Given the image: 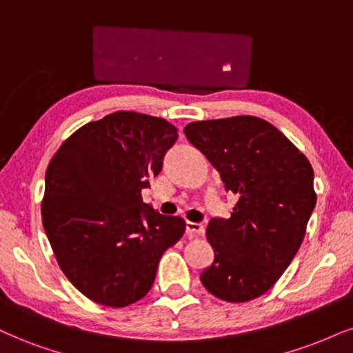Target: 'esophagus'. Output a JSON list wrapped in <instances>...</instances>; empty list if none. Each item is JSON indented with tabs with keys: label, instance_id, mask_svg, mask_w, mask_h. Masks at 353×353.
Instances as JSON below:
<instances>
[{
	"label": "esophagus",
	"instance_id": "1",
	"mask_svg": "<svg viewBox=\"0 0 353 353\" xmlns=\"http://www.w3.org/2000/svg\"><path fill=\"white\" fill-rule=\"evenodd\" d=\"M185 232H186V236H188V237L201 236V234L204 232V225L199 224V223H191V221H186Z\"/></svg>",
	"mask_w": 353,
	"mask_h": 353
}]
</instances>
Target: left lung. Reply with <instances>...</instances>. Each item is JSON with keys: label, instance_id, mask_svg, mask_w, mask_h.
<instances>
[{"label": "left lung", "instance_id": "8db88e82", "mask_svg": "<svg viewBox=\"0 0 353 353\" xmlns=\"http://www.w3.org/2000/svg\"><path fill=\"white\" fill-rule=\"evenodd\" d=\"M185 136L239 196L229 219L208 224L214 260L199 276L203 286L229 303L262 296L296 255L316 206L310 160L254 116L190 123Z\"/></svg>", "mask_w": 353, "mask_h": 353}]
</instances>
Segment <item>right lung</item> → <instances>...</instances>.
I'll return each mask as SVG.
<instances>
[{
	"mask_svg": "<svg viewBox=\"0 0 353 353\" xmlns=\"http://www.w3.org/2000/svg\"><path fill=\"white\" fill-rule=\"evenodd\" d=\"M176 139L162 117L117 111L85 124L52 157L43 229L65 276L91 301L124 307L142 299L160 256L183 236L181 217L141 196Z\"/></svg>",
	"mask_w": 353,
	"mask_h": 353,
	"instance_id": "add662e5",
	"label": "right lung"
}]
</instances>
